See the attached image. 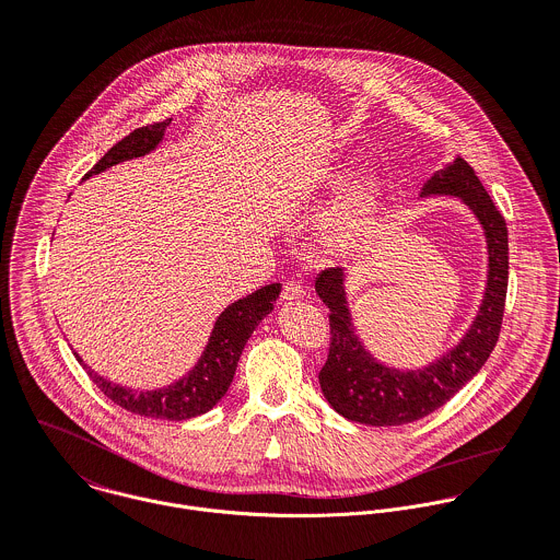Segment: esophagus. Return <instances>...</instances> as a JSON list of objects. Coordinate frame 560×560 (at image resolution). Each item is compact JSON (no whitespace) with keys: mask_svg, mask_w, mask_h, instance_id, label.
Returning a JSON list of instances; mask_svg holds the SVG:
<instances>
[{"mask_svg":"<svg viewBox=\"0 0 560 560\" xmlns=\"http://www.w3.org/2000/svg\"><path fill=\"white\" fill-rule=\"evenodd\" d=\"M304 295H306L304 287H302L300 282H295V280H289V282L284 284V289H282V300H287V302H293V300H302Z\"/></svg>","mask_w":560,"mask_h":560,"instance_id":"34e87169","label":"esophagus"}]
</instances>
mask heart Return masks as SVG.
Segmentation results:
<instances>
[{"label": "heart", "instance_id": "1", "mask_svg": "<svg viewBox=\"0 0 560 560\" xmlns=\"http://www.w3.org/2000/svg\"><path fill=\"white\" fill-rule=\"evenodd\" d=\"M346 170H332L326 178L330 188L341 187ZM382 206V185L375 176L359 178L346 197L335 206L324 223L326 245L332 249H352L372 232Z\"/></svg>", "mask_w": 560, "mask_h": 560}]
</instances>
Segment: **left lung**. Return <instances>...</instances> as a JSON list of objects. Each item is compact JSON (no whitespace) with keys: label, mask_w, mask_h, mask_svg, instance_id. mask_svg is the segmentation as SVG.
I'll use <instances>...</instances> for the list:
<instances>
[{"label":"left lung","mask_w":560,"mask_h":560,"mask_svg":"<svg viewBox=\"0 0 560 560\" xmlns=\"http://www.w3.org/2000/svg\"><path fill=\"white\" fill-rule=\"evenodd\" d=\"M456 197L482 228L487 280L480 306L465 335L423 368L401 370L377 361L359 337L346 289V267L326 269L315 291L330 308V354L319 372L328 404L350 421L365 425L412 423L452 399L491 357L504 317L509 287V230L489 192L467 161L456 156L421 187L419 199Z\"/></svg>","instance_id":"left-lung-1"}]
</instances>
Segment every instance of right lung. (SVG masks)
<instances>
[{"mask_svg":"<svg viewBox=\"0 0 560 560\" xmlns=\"http://www.w3.org/2000/svg\"><path fill=\"white\" fill-rule=\"evenodd\" d=\"M172 124V119H165L154 126L139 128L130 132L126 139H121L117 145H113L104 159L84 176H97L124 161L141 159L154 152L163 139L165 130ZM282 284L273 282L267 287H260L252 295L232 302L214 322L212 332L208 337V343L192 365L180 380L150 390H139L132 386L115 384L100 373L93 372L78 354V363L91 375V380L102 388V393L113 399L117 406L152 419H167V421H185L190 417L208 412L219 399L228 393L232 377L236 372L241 352L258 324L273 311L276 300L280 298Z\"/></svg>","mask_w":560,"mask_h":560,"instance_id":"right-lung-1","label":"right lung"}]
</instances>
